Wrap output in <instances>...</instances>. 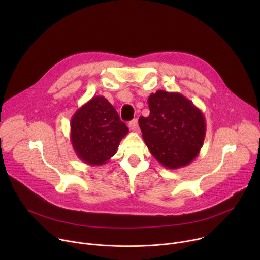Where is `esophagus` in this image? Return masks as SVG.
<instances>
[{"label": "esophagus", "instance_id": "1", "mask_svg": "<svg viewBox=\"0 0 260 260\" xmlns=\"http://www.w3.org/2000/svg\"><path fill=\"white\" fill-rule=\"evenodd\" d=\"M128 127H129L132 131H138V129H139L138 120H137V119H134V120H132V121L128 123Z\"/></svg>", "mask_w": 260, "mask_h": 260}]
</instances>
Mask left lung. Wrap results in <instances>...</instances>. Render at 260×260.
Masks as SVG:
<instances>
[{"label":"left lung","mask_w":260,"mask_h":260,"mask_svg":"<svg viewBox=\"0 0 260 260\" xmlns=\"http://www.w3.org/2000/svg\"><path fill=\"white\" fill-rule=\"evenodd\" d=\"M150 114L141 116L143 139L153 157L175 170L189 165L200 153L206 136L202 111L179 92L157 90L148 98Z\"/></svg>","instance_id":"obj_1"}]
</instances>
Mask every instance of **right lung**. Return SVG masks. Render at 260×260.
<instances>
[{
  "label": "right lung",
  "instance_id": "add662e5",
  "mask_svg": "<svg viewBox=\"0 0 260 260\" xmlns=\"http://www.w3.org/2000/svg\"><path fill=\"white\" fill-rule=\"evenodd\" d=\"M128 128L109 101L96 95L81 106L71 119V143L77 157L102 166L114 156Z\"/></svg>",
  "mask_w": 260,
  "mask_h": 260
}]
</instances>
